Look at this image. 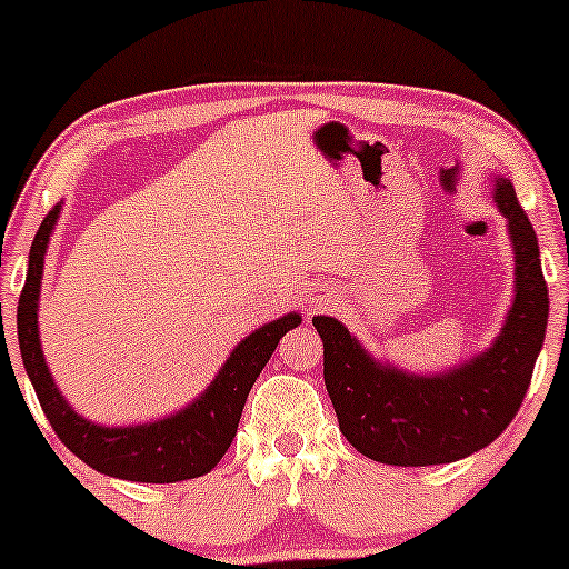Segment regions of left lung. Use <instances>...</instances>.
Listing matches in <instances>:
<instances>
[{"label":"left lung","instance_id":"obj_1","mask_svg":"<svg viewBox=\"0 0 569 569\" xmlns=\"http://www.w3.org/2000/svg\"><path fill=\"white\" fill-rule=\"evenodd\" d=\"M492 201L508 222L516 295L487 349L440 372H411L370 355L337 318L313 316L323 339V380L339 430L372 461H461L500 438L523 403L547 337L549 290L539 240L510 178L495 176Z\"/></svg>","mask_w":569,"mask_h":569}]
</instances>
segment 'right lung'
Instances as JSON below:
<instances>
[{
  "instance_id": "right-lung-1",
  "label": "right lung",
  "mask_w": 569,
  "mask_h": 569,
  "mask_svg": "<svg viewBox=\"0 0 569 569\" xmlns=\"http://www.w3.org/2000/svg\"><path fill=\"white\" fill-rule=\"evenodd\" d=\"M59 214L61 201L46 214L36 232L33 246H30L26 287H22L18 302L20 357L46 419L77 458H82L90 469L106 473V477L147 481V485H173V481L204 477L228 453L238 432L248 391L261 376L263 365L274 355L279 339L295 326H300L302 316L292 310V313L263 323L246 339H240L222 368L217 370L212 383L173 415L123 427L92 422V419L77 415L67 396L53 383L41 349V331H38L43 259Z\"/></svg>"
}]
</instances>
